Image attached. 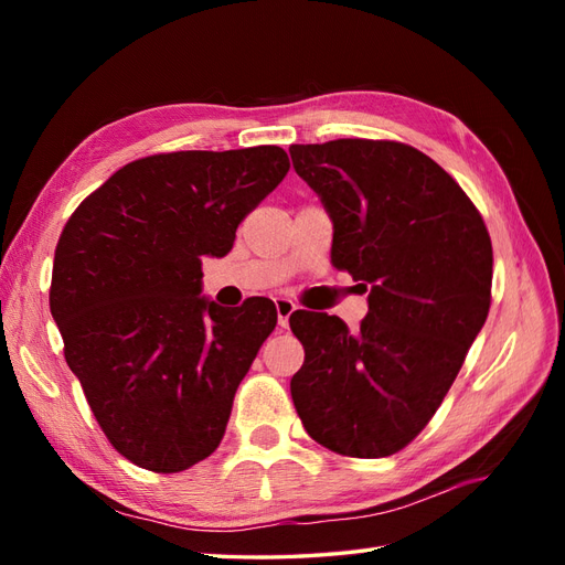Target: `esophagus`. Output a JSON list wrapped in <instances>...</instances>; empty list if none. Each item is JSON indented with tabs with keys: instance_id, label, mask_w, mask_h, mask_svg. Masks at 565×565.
I'll return each instance as SVG.
<instances>
[{
	"instance_id": "obj_1",
	"label": "esophagus",
	"mask_w": 565,
	"mask_h": 565,
	"mask_svg": "<svg viewBox=\"0 0 565 565\" xmlns=\"http://www.w3.org/2000/svg\"><path fill=\"white\" fill-rule=\"evenodd\" d=\"M276 311H278V324L280 328H287L289 324V316H292L297 311V306L292 299H285V297H278L276 299Z\"/></svg>"
}]
</instances>
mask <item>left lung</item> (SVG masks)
I'll return each mask as SVG.
<instances>
[{"mask_svg":"<svg viewBox=\"0 0 565 565\" xmlns=\"http://www.w3.org/2000/svg\"><path fill=\"white\" fill-rule=\"evenodd\" d=\"M328 210L332 264L367 292L361 328L295 311L289 382L309 436L347 457L403 450L436 415L490 311L492 245L459 183L417 148L337 139L289 146Z\"/></svg>","mask_w":565,"mask_h":565,"instance_id":"8db88e82","label":"left lung"}]
</instances>
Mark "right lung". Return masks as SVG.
Returning <instances> with one entry per match:
<instances>
[{
    "label": "right lung",
    "instance_id": "1",
    "mask_svg": "<svg viewBox=\"0 0 565 565\" xmlns=\"http://www.w3.org/2000/svg\"><path fill=\"white\" fill-rule=\"evenodd\" d=\"M287 172L278 146L160 152L117 169L67 218L51 316L96 422L136 467L177 473L224 438L278 311L264 297L237 311L200 297L202 256H226Z\"/></svg>",
    "mask_w": 565,
    "mask_h": 565
}]
</instances>
